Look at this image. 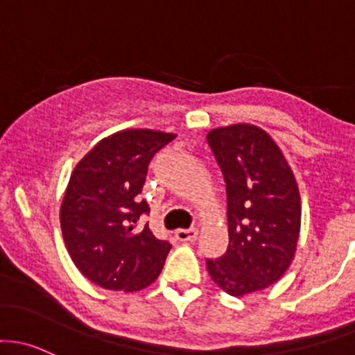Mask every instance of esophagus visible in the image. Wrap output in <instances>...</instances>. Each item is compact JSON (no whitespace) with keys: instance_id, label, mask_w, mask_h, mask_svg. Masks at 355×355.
<instances>
[{"instance_id":"34e87169","label":"esophagus","mask_w":355,"mask_h":355,"mask_svg":"<svg viewBox=\"0 0 355 355\" xmlns=\"http://www.w3.org/2000/svg\"><path fill=\"white\" fill-rule=\"evenodd\" d=\"M197 234H198L197 229H178V231L175 232V237H177L180 243H187V241L196 239Z\"/></svg>"}]
</instances>
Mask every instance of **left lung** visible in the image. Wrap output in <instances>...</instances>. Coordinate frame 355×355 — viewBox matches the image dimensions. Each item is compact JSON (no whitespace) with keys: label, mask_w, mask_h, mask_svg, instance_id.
Listing matches in <instances>:
<instances>
[{"label":"left lung","mask_w":355,"mask_h":355,"mask_svg":"<svg viewBox=\"0 0 355 355\" xmlns=\"http://www.w3.org/2000/svg\"><path fill=\"white\" fill-rule=\"evenodd\" d=\"M207 141L227 192L229 246L207 271L231 297L278 282L295 259L302 204L290 163L263 128L237 123L210 130Z\"/></svg>","instance_id":"left-lung-1"}]
</instances>
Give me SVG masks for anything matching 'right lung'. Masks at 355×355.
I'll return each mask as SVG.
<instances>
[{
  "mask_svg": "<svg viewBox=\"0 0 355 355\" xmlns=\"http://www.w3.org/2000/svg\"><path fill=\"white\" fill-rule=\"evenodd\" d=\"M177 135L123 130L101 139L73 168L60 205V227L70 258L89 282L114 291H139L163 270L171 244L150 227L139 200L148 165Z\"/></svg>",
  "mask_w": 355,
  "mask_h": 355,
  "instance_id": "obj_1",
  "label": "right lung"
}]
</instances>
